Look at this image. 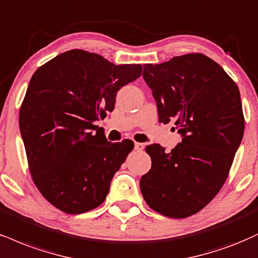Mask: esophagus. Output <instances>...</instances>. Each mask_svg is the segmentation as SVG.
<instances>
[{
    "label": "esophagus",
    "instance_id": "obj_1",
    "mask_svg": "<svg viewBox=\"0 0 258 258\" xmlns=\"http://www.w3.org/2000/svg\"><path fill=\"white\" fill-rule=\"evenodd\" d=\"M134 147H135V151H139V152H141V151H144V148H145V145H144V144H140V142H135Z\"/></svg>",
    "mask_w": 258,
    "mask_h": 258
}]
</instances>
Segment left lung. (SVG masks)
I'll return each instance as SVG.
<instances>
[{
  "label": "left lung",
  "mask_w": 258,
  "mask_h": 258,
  "mask_svg": "<svg viewBox=\"0 0 258 258\" xmlns=\"http://www.w3.org/2000/svg\"><path fill=\"white\" fill-rule=\"evenodd\" d=\"M144 79L157 101L159 122L173 120L183 139L170 153L158 144L146 147L152 167L140 189L153 211L187 218L217 196L230 173L245 122L239 90L202 53L145 64Z\"/></svg>",
  "instance_id": "obj_1"
}]
</instances>
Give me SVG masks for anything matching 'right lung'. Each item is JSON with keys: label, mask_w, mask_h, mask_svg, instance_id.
Segmentation results:
<instances>
[{"label": "right lung", "mask_w": 258, "mask_h": 258, "mask_svg": "<svg viewBox=\"0 0 258 258\" xmlns=\"http://www.w3.org/2000/svg\"><path fill=\"white\" fill-rule=\"evenodd\" d=\"M141 74V64L116 66L75 49L32 76L19 125L33 183L57 209L81 214L105 201L134 142L111 144L94 132V122L114 109L117 92Z\"/></svg>", "instance_id": "obj_1"}]
</instances>
